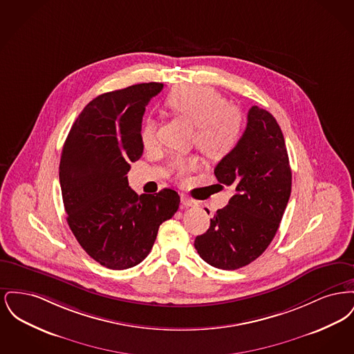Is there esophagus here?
Returning a JSON list of instances; mask_svg holds the SVG:
<instances>
[{"mask_svg": "<svg viewBox=\"0 0 354 354\" xmlns=\"http://www.w3.org/2000/svg\"><path fill=\"white\" fill-rule=\"evenodd\" d=\"M180 202L182 204L187 207V208H189V207H195L196 205V202H194L192 199H189V198H187L185 195H182V198H180Z\"/></svg>", "mask_w": 354, "mask_h": 354, "instance_id": "esophagus-1", "label": "esophagus"}]
</instances>
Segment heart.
<instances>
[{"instance_id":"1","label":"heart","mask_w":354,"mask_h":354,"mask_svg":"<svg viewBox=\"0 0 354 354\" xmlns=\"http://www.w3.org/2000/svg\"><path fill=\"white\" fill-rule=\"evenodd\" d=\"M169 111L195 126L192 140L211 159H221L236 147L241 138L243 117L240 111L227 104V100L209 86L182 84L169 91L166 98ZM145 149L156 145V130L151 120L140 130ZM198 156H176L171 160V171L178 179L196 169Z\"/></svg>"}]
</instances>
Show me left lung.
Returning a JSON list of instances; mask_svg holds the SVG:
<instances>
[{"label": "left lung", "instance_id": "left-lung-1", "mask_svg": "<svg viewBox=\"0 0 354 354\" xmlns=\"http://www.w3.org/2000/svg\"><path fill=\"white\" fill-rule=\"evenodd\" d=\"M215 176L221 185H231L235 195L216 211L194 245L209 266L239 270L268 248L290 196L286 140L270 113L257 106L250 109L244 134L218 163Z\"/></svg>", "mask_w": 354, "mask_h": 354}]
</instances>
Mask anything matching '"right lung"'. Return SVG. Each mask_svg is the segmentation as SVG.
<instances>
[{
    "label": "right lung",
    "instance_id": "obj_1",
    "mask_svg": "<svg viewBox=\"0 0 354 354\" xmlns=\"http://www.w3.org/2000/svg\"><path fill=\"white\" fill-rule=\"evenodd\" d=\"M163 84L98 95L78 115L62 149L59 183L68 224L86 253L109 270H127L151 251L159 225L179 208L176 191L140 196L127 172L143 153L146 106Z\"/></svg>",
    "mask_w": 354,
    "mask_h": 354
}]
</instances>
